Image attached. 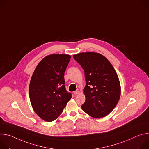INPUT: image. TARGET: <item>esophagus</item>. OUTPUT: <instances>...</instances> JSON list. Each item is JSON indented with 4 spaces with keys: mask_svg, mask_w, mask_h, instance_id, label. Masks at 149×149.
<instances>
[{
    "mask_svg": "<svg viewBox=\"0 0 149 149\" xmlns=\"http://www.w3.org/2000/svg\"><path fill=\"white\" fill-rule=\"evenodd\" d=\"M79 93H80V91H79V89H77L76 91L73 92V93H74V95H76L79 94Z\"/></svg>",
    "mask_w": 149,
    "mask_h": 149,
    "instance_id": "1",
    "label": "esophagus"
}]
</instances>
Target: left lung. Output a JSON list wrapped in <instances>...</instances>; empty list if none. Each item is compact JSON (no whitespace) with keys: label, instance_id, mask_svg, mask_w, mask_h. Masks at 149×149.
Here are the masks:
<instances>
[{"label":"left lung","instance_id":"left-lung-1","mask_svg":"<svg viewBox=\"0 0 149 149\" xmlns=\"http://www.w3.org/2000/svg\"><path fill=\"white\" fill-rule=\"evenodd\" d=\"M85 74L83 111L91 117L101 118L116 107L121 95L120 82L116 71L103 55L94 52L73 55Z\"/></svg>","mask_w":149,"mask_h":149}]
</instances>
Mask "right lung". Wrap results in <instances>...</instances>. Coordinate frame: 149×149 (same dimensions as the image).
<instances>
[{"mask_svg":"<svg viewBox=\"0 0 149 149\" xmlns=\"http://www.w3.org/2000/svg\"><path fill=\"white\" fill-rule=\"evenodd\" d=\"M71 56L50 54L38 63L29 86L32 107L44 121L51 122L62 113L72 94L65 88L64 72Z\"/></svg>","mask_w":149,"mask_h":149,"instance_id":"right-lung-1","label":"right lung"}]
</instances>
